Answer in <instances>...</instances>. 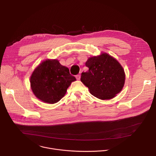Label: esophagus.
<instances>
[{"mask_svg": "<svg viewBox=\"0 0 156 156\" xmlns=\"http://www.w3.org/2000/svg\"><path fill=\"white\" fill-rule=\"evenodd\" d=\"M76 80H80V78H81V76H80V75H77L76 76Z\"/></svg>", "mask_w": 156, "mask_h": 156, "instance_id": "esophagus-1", "label": "esophagus"}]
</instances>
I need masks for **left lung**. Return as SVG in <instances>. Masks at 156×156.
<instances>
[{"mask_svg":"<svg viewBox=\"0 0 156 156\" xmlns=\"http://www.w3.org/2000/svg\"><path fill=\"white\" fill-rule=\"evenodd\" d=\"M85 65L89 70L81 73V81L92 95L101 100H108L122 90L125 73L114 57L103 52L89 58Z\"/></svg>","mask_w":156,"mask_h":156,"instance_id":"obj_1","label":"left lung"}]
</instances>
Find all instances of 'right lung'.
Listing matches in <instances>:
<instances>
[{"label": "right lung", "instance_id": "obj_1", "mask_svg": "<svg viewBox=\"0 0 156 156\" xmlns=\"http://www.w3.org/2000/svg\"><path fill=\"white\" fill-rule=\"evenodd\" d=\"M76 81L69 69L62 65L57 59L42 62L33 72L30 85L34 96L40 101L55 104L66 94L68 87Z\"/></svg>", "mask_w": 156, "mask_h": 156}]
</instances>
